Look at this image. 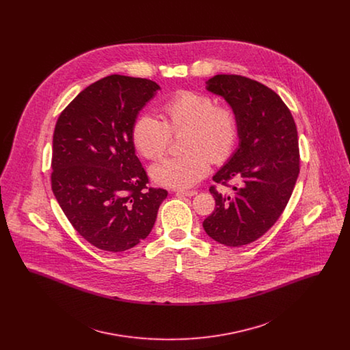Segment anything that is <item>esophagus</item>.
<instances>
[{
	"label": "esophagus",
	"mask_w": 350,
	"mask_h": 350,
	"mask_svg": "<svg viewBox=\"0 0 350 350\" xmlns=\"http://www.w3.org/2000/svg\"><path fill=\"white\" fill-rule=\"evenodd\" d=\"M177 193L183 194V196H186V197H194L198 191H197V190H178Z\"/></svg>",
	"instance_id": "esophagus-1"
}]
</instances>
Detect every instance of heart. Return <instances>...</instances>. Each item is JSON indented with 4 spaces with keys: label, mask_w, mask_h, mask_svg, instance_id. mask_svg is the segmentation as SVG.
Segmentation results:
<instances>
[{
    "label": "heart",
    "mask_w": 350,
    "mask_h": 350,
    "mask_svg": "<svg viewBox=\"0 0 350 350\" xmlns=\"http://www.w3.org/2000/svg\"><path fill=\"white\" fill-rule=\"evenodd\" d=\"M161 122L142 116L133 126L136 150L147 160L160 159L172 135L183 133V154L167 157L150 167L152 178L169 187H187L200 181L211 161H227L237 146L239 119L231 106L215 105L202 92L178 90L160 106Z\"/></svg>",
    "instance_id": "b5f03b06"
}]
</instances>
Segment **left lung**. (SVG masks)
Listing matches in <instances>:
<instances>
[{
  "instance_id": "1",
  "label": "left lung",
  "mask_w": 350,
  "mask_h": 350,
  "mask_svg": "<svg viewBox=\"0 0 350 350\" xmlns=\"http://www.w3.org/2000/svg\"><path fill=\"white\" fill-rule=\"evenodd\" d=\"M207 90L224 97L239 119V148L213 180L231 187L210 193L215 208L203 221L206 233L227 247L260 239L290 200L300 170L298 133L291 111L267 85L240 75H217ZM238 183L231 185L230 180Z\"/></svg>"
}]
</instances>
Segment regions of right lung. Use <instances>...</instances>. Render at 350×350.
Returning a JSON list of instances; mask_svg holds the SVG:
<instances>
[{
	"label": "right lung",
	"mask_w": 350,
	"mask_h": 350,
	"mask_svg": "<svg viewBox=\"0 0 350 350\" xmlns=\"http://www.w3.org/2000/svg\"><path fill=\"white\" fill-rule=\"evenodd\" d=\"M160 86L111 75L96 81L57 118L51 187L63 213L98 250L123 252L150 234L165 189L148 187L135 154L133 126Z\"/></svg>",
	"instance_id": "1"
}]
</instances>
